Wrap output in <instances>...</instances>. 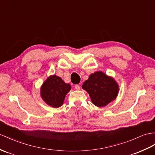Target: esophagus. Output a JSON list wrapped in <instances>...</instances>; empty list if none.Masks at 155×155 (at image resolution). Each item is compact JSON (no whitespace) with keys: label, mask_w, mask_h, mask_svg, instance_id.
<instances>
[{"label":"esophagus","mask_w":155,"mask_h":155,"mask_svg":"<svg viewBox=\"0 0 155 155\" xmlns=\"http://www.w3.org/2000/svg\"><path fill=\"white\" fill-rule=\"evenodd\" d=\"M74 88L77 90H79L81 89V86H79L78 84H76V85H74Z\"/></svg>","instance_id":"obj_1"}]
</instances>
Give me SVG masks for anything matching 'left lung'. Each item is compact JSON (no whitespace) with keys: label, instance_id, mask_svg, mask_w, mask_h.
Listing matches in <instances>:
<instances>
[{"label":"left lung","instance_id":"left-lung-1","mask_svg":"<svg viewBox=\"0 0 155 155\" xmlns=\"http://www.w3.org/2000/svg\"><path fill=\"white\" fill-rule=\"evenodd\" d=\"M82 87L89 94L93 104L98 107L106 106L115 100L119 90L114 79L101 71L91 74Z\"/></svg>","mask_w":155,"mask_h":155}]
</instances>
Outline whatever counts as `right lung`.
I'll use <instances>...</instances> for the list:
<instances>
[{"label": "right lung", "instance_id": "obj_1", "mask_svg": "<svg viewBox=\"0 0 155 155\" xmlns=\"http://www.w3.org/2000/svg\"><path fill=\"white\" fill-rule=\"evenodd\" d=\"M71 88V85L66 84L60 77L51 75L42 84L41 96L46 104L58 108L63 105L66 94Z\"/></svg>", "mask_w": 155, "mask_h": 155}]
</instances>
